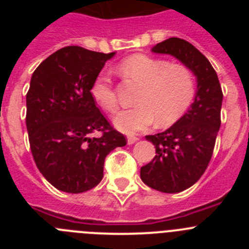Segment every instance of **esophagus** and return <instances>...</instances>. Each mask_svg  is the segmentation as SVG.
<instances>
[{
  "label": "esophagus",
  "mask_w": 249,
  "mask_h": 249,
  "mask_svg": "<svg viewBox=\"0 0 249 249\" xmlns=\"http://www.w3.org/2000/svg\"><path fill=\"white\" fill-rule=\"evenodd\" d=\"M138 140L137 136H133V135H129L128 137H127V143L128 144H133L136 142V141Z\"/></svg>",
  "instance_id": "1"
}]
</instances>
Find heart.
<instances>
[{"instance_id": "heart-1", "label": "heart", "mask_w": 249, "mask_h": 249, "mask_svg": "<svg viewBox=\"0 0 249 249\" xmlns=\"http://www.w3.org/2000/svg\"><path fill=\"white\" fill-rule=\"evenodd\" d=\"M118 72L126 81L141 86L135 101L137 106L124 109L114 118L116 127L126 133L142 131L155 122L160 127L171 126L195 100L196 76L183 63L138 53L123 59ZM89 92L106 112L114 113L118 109L117 96L108 74H97Z\"/></svg>"}]
</instances>
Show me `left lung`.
I'll use <instances>...</instances> for the list:
<instances>
[{
	"label": "left lung",
	"mask_w": 249,
	"mask_h": 249,
	"mask_svg": "<svg viewBox=\"0 0 249 249\" xmlns=\"http://www.w3.org/2000/svg\"><path fill=\"white\" fill-rule=\"evenodd\" d=\"M152 51L175 56L197 77V93L188 111L164 132L146 136L155 144L156 156L141 168L144 184L178 193L193 186L208 167L221 127L223 93L210 61L186 39L171 37Z\"/></svg>",
	"instance_id": "left-lung-1"
}]
</instances>
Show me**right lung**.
<instances>
[{"instance_id":"1","label":"right lung","mask_w":249,"mask_h":249,"mask_svg":"<svg viewBox=\"0 0 249 249\" xmlns=\"http://www.w3.org/2000/svg\"><path fill=\"white\" fill-rule=\"evenodd\" d=\"M114 52L80 46L56 51L35 70L26 94V126L35 163L57 190L82 193L103 178L106 156L127 144L91 96V85ZM101 136L91 138L92 133Z\"/></svg>"}]
</instances>
